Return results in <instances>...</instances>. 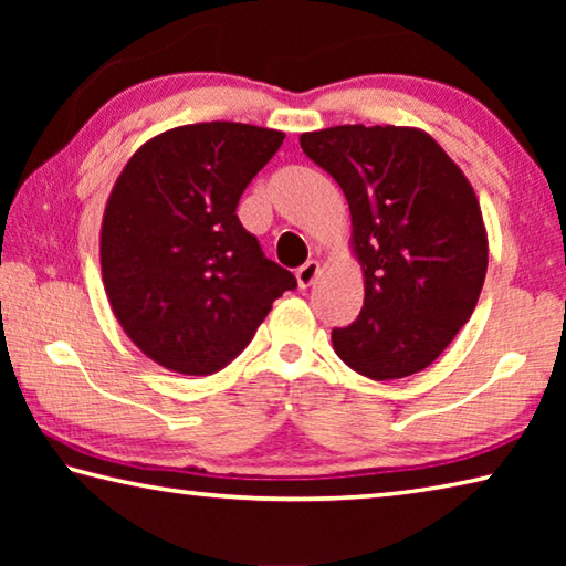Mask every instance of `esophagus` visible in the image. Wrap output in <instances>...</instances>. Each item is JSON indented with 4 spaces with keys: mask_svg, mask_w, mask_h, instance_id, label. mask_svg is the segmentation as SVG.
I'll list each match as a JSON object with an SVG mask.
<instances>
[{
    "mask_svg": "<svg viewBox=\"0 0 566 566\" xmlns=\"http://www.w3.org/2000/svg\"><path fill=\"white\" fill-rule=\"evenodd\" d=\"M319 276V262L310 260L306 264H302L300 270H296V284L302 286V290H306V286H312L314 280Z\"/></svg>",
    "mask_w": 566,
    "mask_h": 566,
    "instance_id": "1",
    "label": "esophagus"
}]
</instances>
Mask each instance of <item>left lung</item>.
Returning a JSON list of instances; mask_svg holds the SVG:
<instances>
[{
	"label": "left lung",
	"instance_id": "1",
	"mask_svg": "<svg viewBox=\"0 0 566 566\" xmlns=\"http://www.w3.org/2000/svg\"><path fill=\"white\" fill-rule=\"evenodd\" d=\"M337 179L352 214L364 306L332 332L359 375L387 381L427 369L472 317L490 242L464 171L417 127L342 124L300 137Z\"/></svg>",
	"mask_w": 566,
	"mask_h": 566
}]
</instances>
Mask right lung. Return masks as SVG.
<instances>
[{
    "instance_id": "right-lung-1",
    "label": "right lung",
    "mask_w": 566,
    "mask_h": 566,
    "mask_svg": "<svg viewBox=\"0 0 566 566\" xmlns=\"http://www.w3.org/2000/svg\"><path fill=\"white\" fill-rule=\"evenodd\" d=\"M282 142L254 124H185L145 142L114 181L99 232L104 292L124 334L165 369H222L296 286L237 217Z\"/></svg>"
}]
</instances>
